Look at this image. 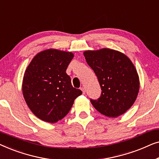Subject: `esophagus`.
Returning <instances> with one entry per match:
<instances>
[{
	"instance_id": "34e87169",
	"label": "esophagus",
	"mask_w": 159,
	"mask_h": 159,
	"mask_svg": "<svg viewBox=\"0 0 159 159\" xmlns=\"http://www.w3.org/2000/svg\"><path fill=\"white\" fill-rule=\"evenodd\" d=\"M80 89H81V90L82 91V93H83V94H85V88L82 87V88H81Z\"/></svg>"
}]
</instances>
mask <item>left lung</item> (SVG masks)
<instances>
[{"instance_id":"left-lung-1","label":"left lung","mask_w":159,"mask_h":159,"mask_svg":"<svg viewBox=\"0 0 159 159\" xmlns=\"http://www.w3.org/2000/svg\"><path fill=\"white\" fill-rule=\"evenodd\" d=\"M83 54L102 90L100 98L91 100V103L108 117L125 114L134 104L140 90V80L133 63L125 53L110 48L88 50Z\"/></svg>"}]
</instances>
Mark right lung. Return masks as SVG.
I'll list each match as a JSON object with an SVG mask.
<instances>
[{
    "label": "right lung",
    "mask_w": 159,
    "mask_h": 159,
    "mask_svg": "<svg viewBox=\"0 0 159 159\" xmlns=\"http://www.w3.org/2000/svg\"><path fill=\"white\" fill-rule=\"evenodd\" d=\"M71 52L49 48L39 52L25 71L22 93L34 115L48 123L64 118L82 92L71 85L66 73L72 60Z\"/></svg>",
    "instance_id": "right-lung-1"
}]
</instances>
